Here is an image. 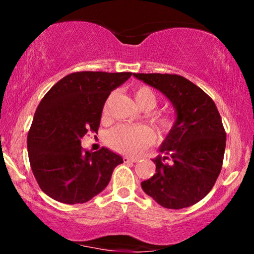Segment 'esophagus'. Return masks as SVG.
<instances>
[{"mask_svg": "<svg viewBox=\"0 0 254 254\" xmlns=\"http://www.w3.org/2000/svg\"><path fill=\"white\" fill-rule=\"evenodd\" d=\"M123 160H124V162H131V164H135V162H137L138 161V157H131V156H124L123 157Z\"/></svg>", "mask_w": 254, "mask_h": 254, "instance_id": "34e87169", "label": "esophagus"}]
</instances>
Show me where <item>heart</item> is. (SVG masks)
Here are the masks:
<instances>
[{
    "mask_svg": "<svg viewBox=\"0 0 254 254\" xmlns=\"http://www.w3.org/2000/svg\"><path fill=\"white\" fill-rule=\"evenodd\" d=\"M133 98L136 104L142 110H151L156 106L157 98L154 90L148 86H138L133 90ZM107 109H104V116H106ZM151 122L156 127L157 131L166 135L172 130L174 118L171 113L155 112L151 115ZM155 141L153 130L145 125H125L121 124L113 127L106 135V144L112 150L125 155H136L142 153Z\"/></svg>",
    "mask_w": 254,
    "mask_h": 254,
    "instance_id": "b5f03b06",
    "label": "heart"
}]
</instances>
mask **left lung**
I'll list each match as a JSON object with an SVG mask.
<instances>
[{
    "label": "left lung",
    "instance_id": "8db88e82",
    "mask_svg": "<svg viewBox=\"0 0 254 254\" xmlns=\"http://www.w3.org/2000/svg\"><path fill=\"white\" fill-rule=\"evenodd\" d=\"M159 89L177 111V122L153 160L156 173L142 189L167 209H183L202 200L222 168L226 131L214 100L177 74H133Z\"/></svg>",
    "mask_w": 254,
    "mask_h": 254
}]
</instances>
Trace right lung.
<instances>
[{
	"mask_svg": "<svg viewBox=\"0 0 254 254\" xmlns=\"http://www.w3.org/2000/svg\"><path fill=\"white\" fill-rule=\"evenodd\" d=\"M132 72L77 71L44 95L28 131V159L38 185L65 204L86 203L110 183L122 156L107 148L84 150L81 138L97 132L106 99Z\"/></svg>",
	"mask_w": 254,
	"mask_h": 254,
	"instance_id": "obj_1",
	"label": "right lung"
}]
</instances>
